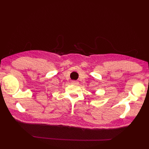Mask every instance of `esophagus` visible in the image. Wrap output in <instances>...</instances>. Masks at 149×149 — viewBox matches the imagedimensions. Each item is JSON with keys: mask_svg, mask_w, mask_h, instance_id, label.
<instances>
[{"mask_svg": "<svg viewBox=\"0 0 149 149\" xmlns=\"http://www.w3.org/2000/svg\"><path fill=\"white\" fill-rule=\"evenodd\" d=\"M72 84L77 85V84H79V82L77 81H72Z\"/></svg>", "mask_w": 149, "mask_h": 149, "instance_id": "obj_1", "label": "esophagus"}]
</instances>
